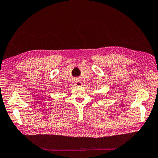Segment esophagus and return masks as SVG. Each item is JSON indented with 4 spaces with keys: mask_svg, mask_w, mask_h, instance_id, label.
Returning <instances> with one entry per match:
<instances>
[{
    "mask_svg": "<svg viewBox=\"0 0 158 158\" xmlns=\"http://www.w3.org/2000/svg\"><path fill=\"white\" fill-rule=\"evenodd\" d=\"M75 84L76 85H78V86H80V85H81L82 84V83L80 81H76V83H75Z\"/></svg>",
    "mask_w": 158,
    "mask_h": 158,
    "instance_id": "esophagus-1",
    "label": "esophagus"
}]
</instances>
